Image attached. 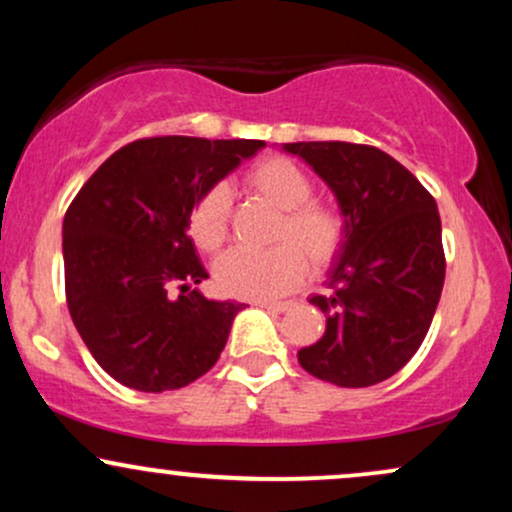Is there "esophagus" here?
Here are the masks:
<instances>
[{
	"mask_svg": "<svg viewBox=\"0 0 512 512\" xmlns=\"http://www.w3.org/2000/svg\"><path fill=\"white\" fill-rule=\"evenodd\" d=\"M255 305H260L264 310H272V313H286L291 308L289 301H255Z\"/></svg>",
	"mask_w": 512,
	"mask_h": 512,
	"instance_id": "1",
	"label": "esophagus"
}]
</instances>
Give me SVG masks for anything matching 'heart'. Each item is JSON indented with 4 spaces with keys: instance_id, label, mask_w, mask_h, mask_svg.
<instances>
[{
    "instance_id": "heart-1",
    "label": "heart",
    "mask_w": 512,
    "mask_h": 512,
    "mask_svg": "<svg viewBox=\"0 0 512 512\" xmlns=\"http://www.w3.org/2000/svg\"><path fill=\"white\" fill-rule=\"evenodd\" d=\"M243 185L252 195L279 209L272 228V248L262 252L231 250L214 267L221 293L250 301H267L296 289L308 264L327 267L342 250L346 221L342 211L327 202H315L313 182L289 158L269 156L245 173ZM231 197L223 187H211L197 199L187 219V231L202 252H219L228 238ZM306 257L303 258L302 255Z\"/></svg>"
}]
</instances>
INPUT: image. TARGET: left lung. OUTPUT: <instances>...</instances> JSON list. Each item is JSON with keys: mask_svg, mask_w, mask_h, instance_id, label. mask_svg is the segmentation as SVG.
Wrapping results in <instances>:
<instances>
[{"mask_svg": "<svg viewBox=\"0 0 512 512\" xmlns=\"http://www.w3.org/2000/svg\"><path fill=\"white\" fill-rule=\"evenodd\" d=\"M303 158L337 197L346 238L330 296H313L327 330L298 351L315 378L368 387L395 375L424 342L445 281L436 199L385 151L349 142L281 146Z\"/></svg>", "mask_w": 512, "mask_h": 512, "instance_id": "left-lung-1", "label": "left lung"}]
</instances>
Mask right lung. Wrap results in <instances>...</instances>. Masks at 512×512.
I'll list each match as a JSON object with an SVG mask.
<instances>
[{"label": "right lung", "mask_w": 512, "mask_h": 512, "mask_svg": "<svg viewBox=\"0 0 512 512\" xmlns=\"http://www.w3.org/2000/svg\"><path fill=\"white\" fill-rule=\"evenodd\" d=\"M264 146L260 139H139L115 151L69 204L62 223L69 315L117 383L178 390L219 361L243 303L209 301L192 289L209 274L187 219L204 192Z\"/></svg>", "instance_id": "obj_1"}]
</instances>
